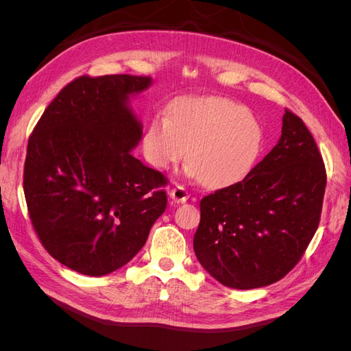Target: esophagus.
Segmentation results:
<instances>
[{
	"instance_id": "esophagus-1",
	"label": "esophagus",
	"mask_w": 351,
	"mask_h": 351,
	"mask_svg": "<svg viewBox=\"0 0 351 351\" xmlns=\"http://www.w3.org/2000/svg\"><path fill=\"white\" fill-rule=\"evenodd\" d=\"M169 197H171L176 204H184L189 199V192L183 186H176L171 192H169Z\"/></svg>"
}]
</instances>
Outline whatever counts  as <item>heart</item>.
<instances>
[{
    "label": "heart",
    "instance_id": "heart-1",
    "mask_svg": "<svg viewBox=\"0 0 351 351\" xmlns=\"http://www.w3.org/2000/svg\"><path fill=\"white\" fill-rule=\"evenodd\" d=\"M263 149L259 121L241 104L219 97L178 99L168 117H156L143 136L152 167L167 169L186 156L187 174L209 189L239 183Z\"/></svg>",
    "mask_w": 351,
    "mask_h": 351
}]
</instances>
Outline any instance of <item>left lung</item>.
Returning a JSON list of instances; mask_svg holds the SVG:
<instances>
[{
  "instance_id": "8db88e82",
  "label": "left lung",
  "mask_w": 351,
  "mask_h": 351,
  "mask_svg": "<svg viewBox=\"0 0 351 351\" xmlns=\"http://www.w3.org/2000/svg\"><path fill=\"white\" fill-rule=\"evenodd\" d=\"M326 186L313 136L291 111L278 143L241 182L200 200L196 258L222 285L259 289L280 281L319 226Z\"/></svg>"
}]
</instances>
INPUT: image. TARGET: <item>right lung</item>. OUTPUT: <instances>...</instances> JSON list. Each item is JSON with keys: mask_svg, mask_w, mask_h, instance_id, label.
<instances>
[{"mask_svg": "<svg viewBox=\"0 0 351 351\" xmlns=\"http://www.w3.org/2000/svg\"><path fill=\"white\" fill-rule=\"evenodd\" d=\"M151 77L80 76L32 132L23 190L42 246L67 268L102 277L130 262L164 214L167 178L130 152L142 123L130 98Z\"/></svg>", "mask_w": 351, "mask_h": 351, "instance_id": "1", "label": "right lung"}]
</instances>
